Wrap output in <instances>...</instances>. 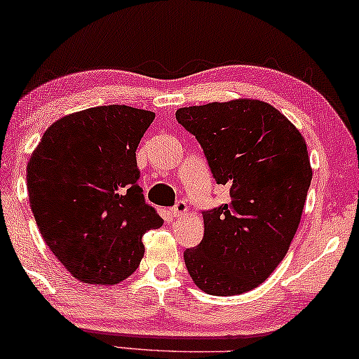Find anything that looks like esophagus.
<instances>
[{
    "instance_id": "1",
    "label": "esophagus",
    "mask_w": 359,
    "mask_h": 359,
    "mask_svg": "<svg viewBox=\"0 0 359 359\" xmlns=\"http://www.w3.org/2000/svg\"><path fill=\"white\" fill-rule=\"evenodd\" d=\"M187 211H189V206H187L185 201H177L175 203V206L172 208V212L174 216H184V214H187Z\"/></svg>"
}]
</instances>
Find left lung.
Wrapping results in <instances>:
<instances>
[{"label":"left lung","instance_id":"obj_1","mask_svg":"<svg viewBox=\"0 0 359 359\" xmlns=\"http://www.w3.org/2000/svg\"><path fill=\"white\" fill-rule=\"evenodd\" d=\"M200 142L231 201L203 214L205 235L184 258L195 285L216 297L253 290L285 258L313 169L306 142L279 109L238 98L175 112Z\"/></svg>","mask_w":359,"mask_h":359}]
</instances>
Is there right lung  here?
Returning a JSON list of instances; mask_svg holds the SVG:
<instances>
[{"label":"right lung","mask_w":359,"mask_h":359,"mask_svg":"<svg viewBox=\"0 0 359 359\" xmlns=\"http://www.w3.org/2000/svg\"><path fill=\"white\" fill-rule=\"evenodd\" d=\"M153 121L126 104L72 112L46 128L27 163L41 237L80 282L127 279L145 253L143 233L163 226L137 184L135 151Z\"/></svg>","instance_id":"right-lung-1"}]
</instances>
